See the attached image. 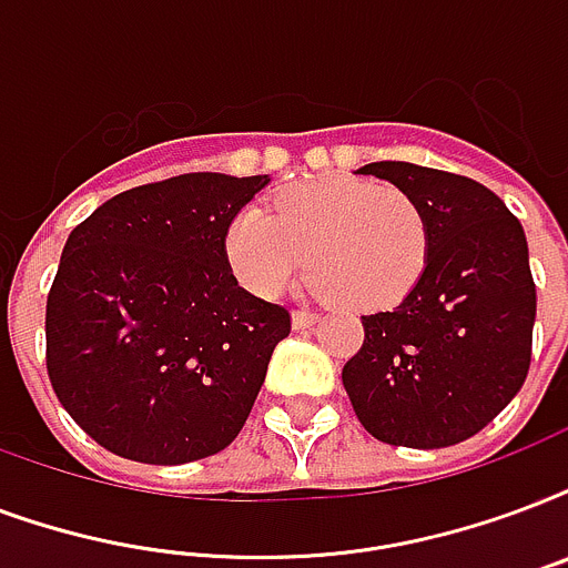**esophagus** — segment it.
Returning <instances> with one entry per match:
<instances>
[{
	"instance_id": "34e87169",
	"label": "esophagus",
	"mask_w": 568,
	"mask_h": 568,
	"mask_svg": "<svg viewBox=\"0 0 568 568\" xmlns=\"http://www.w3.org/2000/svg\"><path fill=\"white\" fill-rule=\"evenodd\" d=\"M315 322H318V313H313V310H297V313L292 315L294 331H306V327H313Z\"/></svg>"
}]
</instances>
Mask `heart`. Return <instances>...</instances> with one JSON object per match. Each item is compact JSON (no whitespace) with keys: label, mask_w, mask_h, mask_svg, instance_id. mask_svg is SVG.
Returning a JSON list of instances; mask_svg holds the SVG:
<instances>
[{"label":"heart","mask_w":568,"mask_h":568,"mask_svg":"<svg viewBox=\"0 0 568 568\" xmlns=\"http://www.w3.org/2000/svg\"><path fill=\"white\" fill-rule=\"evenodd\" d=\"M223 250L258 297H276L306 262L315 294L372 313L396 306L417 285L428 262V223L423 207L393 184L303 181L280 190L267 214L237 211Z\"/></svg>","instance_id":"b5f03b06"}]
</instances>
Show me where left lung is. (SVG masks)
<instances>
[{
	"label": "left lung",
	"instance_id": "obj_1",
	"mask_svg": "<svg viewBox=\"0 0 568 568\" xmlns=\"http://www.w3.org/2000/svg\"><path fill=\"white\" fill-rule=\"evenodd\" d=\"M426 214L428 262L389 313L363 315L361 352L342 369L354 414L393 447L474 438L515 399L530 369L536 285L518 216L479 181L381 160Z\"/></svg>",
	"mask_w": 568,
	"mask_h": 568
}]
</instances>
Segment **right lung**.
<instances>
[{"label": "right lung", "mask_w": 568, "mask_h": 568, "mask_svg": "<svg viewBox=\"0 0 568 568\" xmlns=\"http://www.w3.org/2000/svg\"><path fill=\"white\" fill-rule=\"evenodd\" d=\"M267 181L187 172L71 232L47 294V375L103 449L184 465L244 428L292 315L237 285L223 237Z\"/></svg>", "instance_id": "add662e5"}]
</instances>
